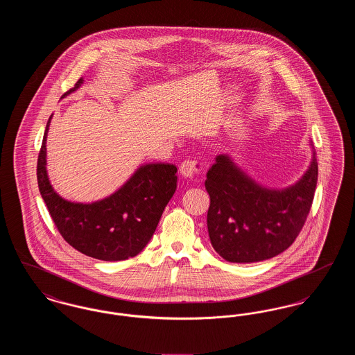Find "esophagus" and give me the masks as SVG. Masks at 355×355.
Returning a JSON list of instances; mask_svg holds the SVG:
<instances>
[{"label":"esophagus","instance_id":"1","mask_svg":"<svg viewBox=\"0 0 355 355\" xmlns=\"http://www.w3.org/2000/svg\"><path fill=\"white\" fill-rule=\"evenodd\" d=\"M180 170H181V173H182L184 177L193 178V177L198 175V174L202 171V164H201L200 161H197V159H185V161L181 164Z\"/></svg>","mask_w":355,"mask_h":355}]
</instances>
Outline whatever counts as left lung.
I'll return each instance as SVG.
<instances>
[{
	"label": "left lung",
	"mask_w": 355,
	"mask_h": 355,
	"mask_svg": "<svg viewBox=\"0 0 355 355\" xmlns=\"http://www.w3.org/2000/svg\"><path fill=\"white\" fill-rule=\"evenodd\" d=\"M318 180L315 153L295 185L284 190L255 184L226 154L206 174L210 196L207 230L214 250L229 262L250 263L272 258L301 233Z\"/></svg>",
	"instance_id": "obj_1"
}]
</instances>
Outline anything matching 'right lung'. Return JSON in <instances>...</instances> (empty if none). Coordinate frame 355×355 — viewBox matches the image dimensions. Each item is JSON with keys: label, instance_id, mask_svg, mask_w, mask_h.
<instances>
[{"label": "right lung", "instance_id": "1", "mask_svg": "<svg viewBox=\"0 0 355 355\" xmlns=\"http://www.w3.org/2000/svg\"><path fill=\"white\" fill-rule=\"evenodd\" d=\"M83 81L80 78L64 97L77 90ZM51 119L38 154L37 181L57 230L70 246L87 257L101 261H123L135 257L150 241L177 189V166L148 164L105 200L69 202L53 190L45 166Z\"/></svg>", "mask_w": 355, "mask_h": 355}]
</instances>
